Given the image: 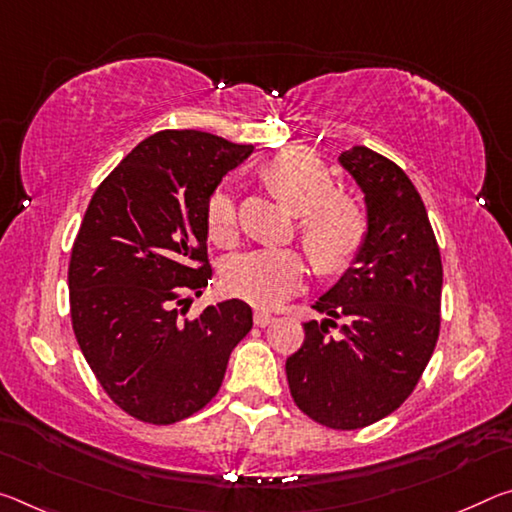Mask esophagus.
<instances>
[{"label": "esophagus", "instance_id": "esophagus-1", "mask_svg": "<svg viewBox=\"0 0 512 512\" xmlns=\"http://www.w3.org/2000/svg\"><path fill=\"white\" fill-rule=\"evenodd\" d=\"M253 321H255V326L264 328V326H269V323L273 321V316H271L269 312H264V310H257V312L253 314Z\"/></svg>", "mask_w": 512, "mask_h": 512}]
</instances>
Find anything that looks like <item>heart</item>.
Returning <instances> with one entry per match:
<instances>
[{"label": "heart", "mask_w": 512, "mask_h": 512, "mask_svg": "<svg viewBox=\"0 0 512 512\" xmlns=\"http://www.w3.org/2000/svg\"><path fill=\"white\" fill-rule=\"evenodd\" d=\"M266 182L298 212V234L323 271H335L358 253L367 237V214L360 202L337 196L335 177L312 154L285 150L264 166ZM207 232L216 246L239 241L237 200L218 189L207 202ZM225 287L232 296L257 307H275L296 294L307 278L305 257L296 248H257L225 266Z\"/></svg>", "instance_id": "1"}]
</instances>
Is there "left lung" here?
Listing matches in <instances>:
<instances>
[{"instance_id":"8db88e82","label":"left lung","mask_w":512,"mask_h":512,"mask_svg":"<svg viewBox=\"0 0 512 512\" xmlns=\"http://www.w3.org/2000/svg\"><path fill=\"white\" fill-rule=\"evenodd\" d=\"M339 161L364 191L369 230L351 269L312 305L328 319L305 323L285 369L300 412L335 431H358L401 408L431 360L442 257L424 200L401 166L364 145Z\"/></svg>"}]
</instances>
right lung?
<instances>
[{
  "instance_id": "1",
  "label": "right lung",
  "mask_w": 512,
  "mask_h": 512,
  "mask_svg": "<svg viewBox=\"0 0 512 512\" xmlns=\"http://www.w3.org/2000/svg\"><path fill=\"white\" fill-rule=\"evenodd\" d=\"M250 152L196 129H164L88 202L68 266L72 330L109 399L143 424L168 426L205 408L253 328L239 298L182 319L212 278L209 196Z\"/></svg>"
}]
</instances>
